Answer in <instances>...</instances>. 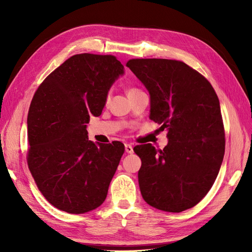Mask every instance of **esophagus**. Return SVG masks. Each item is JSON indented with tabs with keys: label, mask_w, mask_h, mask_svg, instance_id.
I'll use <instances>...</instances> for the list:
<instances>
[{
	"label": "esophagus",
	"mask_w": 252,
	"mask_h": 252,
	"mask_svg": "<svg viewBox=\"0 0 252 252\" xmlns=\"http://www.w3.org/2000/svg\"><path fill=\"white\" fill-rule=\"evenodd\" d=\"M125 151L127 154H133V147L130 144H125Z\"/></svg>",
	"instance_id": "obj_1"
}]
</instances>
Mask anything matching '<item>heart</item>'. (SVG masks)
Masks as SVG:
<instances>
[{
  "label": "heart",
  "mask_w": 252,
  "mask_h": 252,
  "mask_svg": "<svg viewBox=\"0 0 252 252\" xmlns=\"http://www.w3.org/2000/svg\"><path fill=\"white\" fill-rule=\"evenodd\" d=\"M135 91H138V89H135V88H130L128 90V94H132V93H135Z\"/></svg>",
  "instance_id": "obj_1"
}]
</instances>
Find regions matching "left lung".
Returning <instances> with one entry per match:
<instances>
[{
    "label": "left lung",
    "instance_id": "1",
    "mask_svg": "<svg viewBox=\"0 0 252 252\" xmlns=\"http://www.w3.org/2000/svg\"><path fill=\"white\" fill-rule=\"evenodd\" d=\"M126 66L150 95L149 119L167 128L168 144L133 150L143 199L167 212L199 203L215 183L225 152L220 102L211 84L187 64L166 59H133Z\"/></svg>",
    "mask_w": 252,
    "mask_h": 252
}]
</instances>
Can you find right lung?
Here are the masks:
<instances>
[{"mask_svg":"<svg viewBox=\"0 0 252 252\" xmlns=\"http://www.w3.org/2000/svg\"><path fill=\"white\" fill-rule=\"evenodd\" d=\"M125 73L113 56L66 60L44 80L30 104L28 167L51 205L73 215L101 206L125 147L88 140L90 116H101L108 91Z\"/></svg>","mask_w":252,"mask_h":252,"instance_id":"obj_1","label":"right lung"}]
</instances>
